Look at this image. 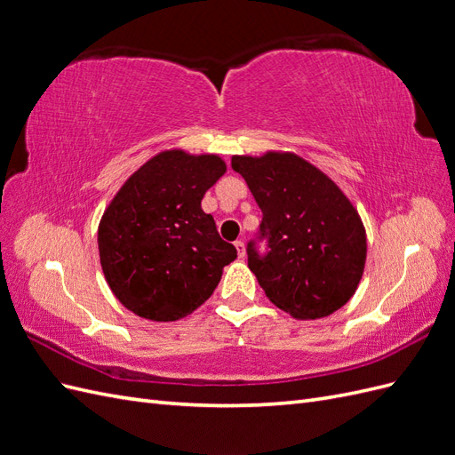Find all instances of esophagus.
<instances>
[{
  "mask_svg": "<svg viewBox=\"0 0 455 455\" xmlns=\"http://www.w3.org/2000/svg\"><path fill=\"white\" fill-rule=\"evenodd\" d=\"M235 249H237L239 258H244V243L243 241H235Z\"/></svg>",
  "mask_w": 455,
  "mask_h": 455,
  "instance_id": "obj_1",
  "label": "esophagus"
}]
</instances>
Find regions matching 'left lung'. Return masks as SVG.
Listing matches in <instances>:
<instances>
[{
	"label": "left lung",
	"mask_w": 455,
	"mask_h": 455,
	"mask_svg": "<svg viewBox=\"0 0 455 455\" xmlns=\"http://www.w3.org/2000/svg\"><path fill=\"white\" fill-rule=\"evenodd\" d=\"M231 169L261 211L246 254L266 296L296 319H321L346 306L364 271L366 233L341 189L292 154L237 156Z\"/></svg>",
	"instance_id": "1"
}]
</instances>
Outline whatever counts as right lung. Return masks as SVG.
I'll return each mask as SVG.
<instances>
[{
    "instance_id": "add662e5",
    "label": "right lung",
    "mask_w": 455,
    "mask_h": 455,
    "mask_svg": "<svg viewBox=\"0 0 455 455\" xmlns=\"http://www.w3.org/2000/svg\"><path fill=\"white\" fill-rule=\"evenodd\" d=\"M226 172L218 156L163 151L117 191L99 226L104 277L149 321H178L214 292L235 246L218 235L201 201Z\"/></svg>"
}]
</instances>
